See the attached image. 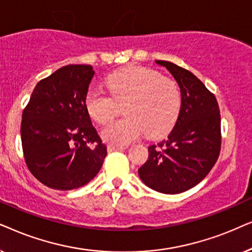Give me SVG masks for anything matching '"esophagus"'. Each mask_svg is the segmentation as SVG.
Wrapping results in <instances>:
<instances>
[{
	"mask_svg": "<svg viewBox=\"0 0 252 252\" xmlns=\"http://www.w3.org/2000/svg\"><path fill=\"white\" fill-rule=\"evenodd\" d=\"M126 149L124 146H119V145H108L107 147V150H108V152H115V151H122Z\"/></svg>",
	"mask_w": 252,
	"mask_h": 252,
	"instance_id": "esophagus-1",
	"label": "esophagus"
}]
</instances>
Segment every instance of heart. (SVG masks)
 I'll return each instance as SVG.
<instances>
[{"label":"heart","mask_w":252,"mask_h":252,"mask_svg":"<svg viewBox=\"0 0 252 252\" xmlns=\"http://www.w3.org/2000/svg\"><path fill=\"white\" fill-rule=\"evenodd\" d=\"M109 95L91 90L85 105L90 116L106 124L120 113L126 116L114 121L102 130L106 142L126 145L145 132L149 138L163 136L176 123L181 109V93L172 79L154 70L129 68L107 77Z\"/></svg>","instance_id":"obj_1"}]
</instances>
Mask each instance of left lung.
Instances as JSON below:
<instances>
[{
  "instance_id": "left-lung-1",
  "label": "left lung",
  "mask_w": 252,
  "mask_h": 252,
  "mask_svg": "<svg viewBox=\"0 0 252 252\" xmlns=\"http://www.w3.org/2000/svg\"><path fill=\"white\" fill-rule=\"evenodd\" d=\"M170 72L181 91V109L172 131L149 146V159L138 169L151 189L181 193L197 186L212 169L220 153L218 101L193 73L168 61H156Z\"/></svg>"
}]
</instances>
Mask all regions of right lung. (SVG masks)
<instances>
[{"mask_svg":"<svg viewBox=\"0 0 252 252\" xmlns=\"http://www.w3.org/2000/svg\"><path fill=\"white\" fill-rule=\"evenodd\" d=\"M93 75L91 65L56 70L36 84L23 112L26 165L36 180L52 189L85 186L99 173L107 156L85 105Z\"/></svg>","mask_w":252,"mask_h":252,"instance_id":"1","label":"right lung"}]
</instances>
